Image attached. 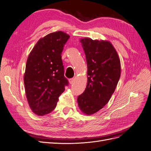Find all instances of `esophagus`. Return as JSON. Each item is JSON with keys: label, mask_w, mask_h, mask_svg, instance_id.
<instances>
[{"label": "esophagus", "mask_w": 151, "mask_h": 151, "mask_svg": "<svg viewBox=\"0 0 151 151\" xmlns=\"http://www.w3.org/2000/svg\"><path fill=\"white\" fill-rule=\"evenodd\" d=\"M68 81H69V83L70 84H73L74 83H75V80L74 79H70L69 80H68Z\"/></svg>", "instance_id": "1"}]
</instances>
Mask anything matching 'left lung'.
I'll list each match as a JSON object with an SVG mask.
<instances>
[{"instance_id": "8db88e82", "label": "left lung", "mask_w": 151, "mask_h": 151, "mask_svg": "<svg viewBox=\"0 0 151 151\" xmlns=\"http://www.w3.org/2000/svg\"><path fill=\"white\" fill-rule=\"evenodd\" d=\"M80 42L86 55L88 83L77 103L82 112L90 115L110 99L120 79L121 64L115 48L108 41L84 38Z\"/></svg>"}]
</instances>
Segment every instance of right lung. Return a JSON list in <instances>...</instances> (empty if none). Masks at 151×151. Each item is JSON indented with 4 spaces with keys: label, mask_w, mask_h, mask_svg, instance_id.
I'll use <instances>...</instances> for the list:
<instances>
[{
    "label": "right lung",
    "mask_w": 151,
    "mask_h": 151,
    "mask_svg": "<svg viewBox=\"0 0 151 151\" xmlns=\"http://www.w3.org/2000/svg\"><path fill=\"white\" fill-rule=\"evenodd\" d=\"M70 36L58 31L40 38L27 59L24 83L29 106L43 116L55 108L68 81L64 77L61 54Z\"/></svg>",
    "instance_id": "1"
}]
</instances>
